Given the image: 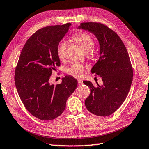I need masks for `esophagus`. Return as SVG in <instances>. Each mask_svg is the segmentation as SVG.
<instances>
[{
    "mask_svg": "<svg viewBox=\"0 0 149 149\" xmlns=\"http://www.w3.org/2000/svg\"><path fill=\"white\" fill-rule=\"evenodd\" d=\"M82 84H83V81H82L81 80H78V84H79V85H82Z\"/></svg>",
    "mask_w": 149,
    "mask_h": 149,
    "instance_id": "1",
    "label": "esophagus"
}]
</instances>
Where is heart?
<instances>
[{"mask_svg":"<svg viewBox=\"0 0 149 149\" xmlns=\"http://www.w3.org/2000/svg\"><path fill=\"white\" fill-rule=\"evenodd\" d=\"M73 38L79 44L85 52H90L89 53L90 56H93L96 54L95 51L92 49L94 45V40L89 34L85 32H79L73 36ZM67 47L68 43L64 40H61L58 43L57 54L59 59L63 60L65 58ZM84 66L81 64L75 63L66 69V72L70 75L79 78L84 73Z\"/></svg>","mask_w":149,"mask_h":149,"instance_id":"1","label":"heart"}]
</instances>
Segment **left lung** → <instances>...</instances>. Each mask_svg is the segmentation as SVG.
<instances>
[{
	"mask_svg": "<svg viewBox=\"0 0 149 149\" xmlns=\"http://www.w3.org/2000/svg\"><path fill=\"white\" fill-rule=\"evenodd\" d=\"M94 34L100 43V58L91 72L102 79L103 85L84 84L90 89L85 101L86 109L97 116L112 114L125 101L133 81V72L123 42L113 31L100 23H83L78 27Z\"/></svg>",
	"mask_w": 149,
	"mask_h": 149,
	"instance_id": "obj_1",
	"label": "left lung"
}]
</instances>
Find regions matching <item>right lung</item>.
I'll list each match as a JSON object with an SVG mask.
<instances>
[{"mask_svg": "<svg viewBox=\"0 0 149 149\" xmlns=\"http://www.w3.org/2000/svg\"><path fill=\"white\" fill-rule=\"evenodd\" d=\"M71 23L43 27L26 42L16 65L15 82L24 106L32 115L52 120L62 114L77 80L66 75L60 84L49 83L52 70L60 65L57 47Z\"/></svg>", "mask_w": 149, "mask_h": 149, "instance_id": "1", "label": "right lung"}]
</instances>
